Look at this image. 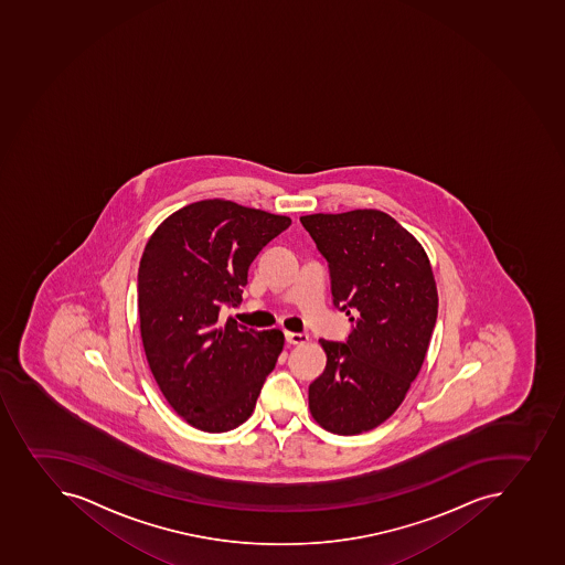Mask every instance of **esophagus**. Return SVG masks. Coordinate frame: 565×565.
<instances>
[{"label":"esophagus","instance_id":"esophagus-1","mask_svg":"<svg viewBox=\"0 0 565 565\" xmlns=\"http://www.w3.org/2000/svg\"><path fill=\"white\" fill-rule=\"evenodd\" d=\"M285 340H287V344H306L307 340H309V334L290 333V331H287V333H285Z\"/></svg>","mask_w":565,"mask_h":565}]
</instances>
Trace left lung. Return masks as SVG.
I'll use <instances>...</instances> for the list:
<instances>
[{
  "mask_svg": "<svg viewBox=\"0 0 565 565\" xmlns=\"http://www.w3.org/2000/svg\"><path fill=\"white\" fill-rule=\"evenodd\" d=\"M328 259L333 303L355 322L345 342L320 340L328 362L309 386L312 419L356 436L390 419L419 375L437 320L425 248L381 210L301 215Z\"/></svg>",
  "mask_w": 565,
  "mask_h": 565,
  "instance_id": "obj_1",
  "label": "left lung"
}]
</instances>
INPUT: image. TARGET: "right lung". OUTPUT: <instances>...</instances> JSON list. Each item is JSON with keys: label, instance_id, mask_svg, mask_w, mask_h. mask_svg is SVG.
Listing matches in <instances>:
<instances>
[{"label": "right lung", "instance_id": "add662e5", "mask_svg": "<svg viewBox=\"0 0 565 565\" xmlns=\"http://www.w3.org/2000/svg\"><path fill=\"white\" fill-rule=\"evenodd\" d=\"M290 217L234 201L204 200L168 215L139 265L140 337L168 404L198 430H234L253 415L284 350L280 329L256 331L228 318L259 250Z\"/></svg>", "mask_w": 565, "mask_h": 565}]
</instances>
